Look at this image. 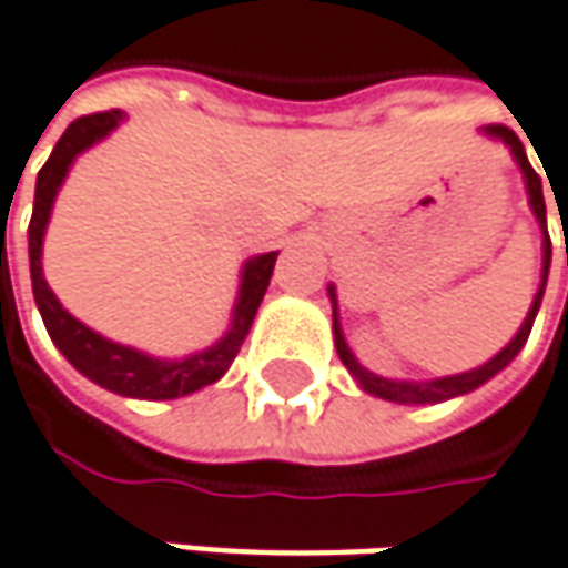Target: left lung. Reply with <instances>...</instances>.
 I'll use <instances>...</instances> for the list:
<instances>
[{
  "instance_id": "obj_1",
  "label": "left lung",
  "mask_w": 568,
  "mask_h": 568,
  "mask_svg": "<svg viewBox=\"0 0 568 568\" xmlns=\"http://www.w3.org/2000/svg\"><path fill=\"white\" fill-rule=\"evenodd\" d=\"M483 133L493 139H503L508 149H511L515 161H518L521 174H525L530 210H534L537 222H540V229H544V270H540V288H537V295H534V302H530V311H528V317H525V324H521V331L515 333L506 349H503V353H496V356L489 358L486 365H480V368H470V372H460V375H448V378H435V382H394V378H382V375H375V372H368V368H362V365H358V358L353 356V349L346 346V336H343V331H339L336 292H333V285H331L327 292H331V302H333V343H336V353H339V358H343V365L349 368V375L358 382V387H362V390H368V394H375V397H382V400H394V404H442V400H452V397H460V394H470V390H477L480 384L489 382L493 375H499L508 362L521 353V346L528 343L530 327H534V317H537L540 298H544V288H547L550 251H554V247H550V232H547V203H544V186H540L537 171L530 168L521 139L515 136L508 126H503V123H493V126H486ZM566 263H568V241H566Z\"/></svg>"
}]
</instances>
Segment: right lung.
Masks as SVG:
<instances>
[{
    "mask_svg": "<svg viewBox=\"0 0 568 568\" xmlns=\"http://www.w3.org/2000/svg\"><path fill=\"white\" fill-rule=\"evenodd\" d=\"M123 111L88 113L69 123V130L62 133L57 149L50 152L47 164L40 168L38 190H34V212H31V225H28V257H31V285H34V302H38L43 327L50 333V339L57 343L62 356L69 358L85 378L94 384L108 387L113 394L123 397H139V400H174L186 397L206 384H215L229 365L235 362L237 349L244 343V336L254 324L260 302L266 295V285L276 266V251L251 257L241 270V285H237L235 314H232V327L219 343H212L210 349L193 353L186 358H152L139 353L133 346H120L108 336L94 333L82 321H75L69 311L62 308L60 298L53 295V288L43 280V232L53 212V200L60 193L62 181L72 168L75 155H82L94 142L108 136L111 130L120 126Z\"/></svg>",
    "mask_w": 568,
    "mask_h": 568,
    "instance_id": "right-lung-1",
    "label": "right lung"
}]
</instances>
